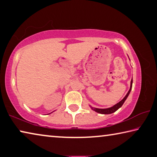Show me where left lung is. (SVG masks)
I'll list each match as a JSON object with an SVG mask.
<instances>
[{"label": "left lung", "mask_w": 157, "mask_h": 157, "mask_svg": "<svg viewBox=\"0 0 157 157\" xmlns=\"http://www.w3.org/2000/svg\"><path fill=\"white\" fill-rule=\"evenodd\" d=\"M132 82H133V80L132 79L131 80V84H130V89L129 90L128 93H127V95L124 96V98H123V100H122L121 101H120L118 103H117L116 105H113V107H111L110 108H107V109H98V108H93L92 107L91 109L93 110H94L95 111H96L97 113H102V114H110V113H112L113 112H115V111H116L119 108H121L122 107V105H123V103L124 102V101L126 100L127 98L128 97V95L129 94L130 91H131L132 90Z\"/></svg>", "instance_id": "left-lung-1"}]
</instances>
